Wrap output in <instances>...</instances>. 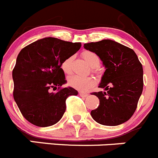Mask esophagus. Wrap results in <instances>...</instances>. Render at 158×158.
I'll return each instance as SVG.
<instances>
[{
  "mask_svg": "<svg viewBox=\"0 0 158 158\" xmlns=\"http://www.w3.org/2000/svg\"><path fill=\"white\" fill-rule=\"evenodd\" d=\"M79 95L82 97H87L88 96H89V94L84 92H79Z\"/></svg>",
  "mask_w": 158,
  "mask_h": 158,
  "instance_id": "34e87169",
  "label": "esophagus"
}]
</instances>
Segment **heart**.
<instances>
[{"label":"heart","instance_id":"obj_1","mask_svg":"<svg viewBox=\"0 0 158 158\" xmlns=\"http://www.w3.org/2000/svg\"><path fill=\"white\" fill-rule=\"evenodd\" d=\"M84 60L92 68H96L100 64V57L94 52L85 51L82 54ZM72 57H68L61 64V69L65 74H69L72 70ZM68 83L69 86L80 91H87L95 84V79L91 76H72L68 79Z\"/></svg>","mask_w":158,"mask_h":158}]
</instances>
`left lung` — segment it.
<instances>
[{"instance_id": "1", "label": "left lung", "mask_w": 158, "mask_h": 158, "mask_svg": "<svg viewBox=\"0 0 158 158\" xmlns=\"http://www.w3.org/2000/svg\"><path fill=\"white\" fill-rule=\"evenodd\" d=\"M97 54L105 68L98 87L93 93L100 105L91 110L93 118L104 126H115L127 122L136 109L143 88V70L132 49L111 40L84 44Z\"/></svg>"}]
</instances>
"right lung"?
I'll use <instances>...</instances> for the list:
<instances>
[{"label":"right lung","mask_w":158,"mask_h":158,"mask_svg":"<svg viewBox=\"0 0 158 158\" xmlns=\"http://www.w3.org/2000/svg\"><path fill=\"white\" fill-rule=\"evenodd\" d=\"M81 43L54 37L38 40L19 52L12 71L13 97L25 118L39 127H48L61 120L65 101L77 95L74 88H61L67 82L61 66L76 54ZM53 89L57 92H51Z\"/></svg>","instance_id":"right-lung-1"}]
</instances>
